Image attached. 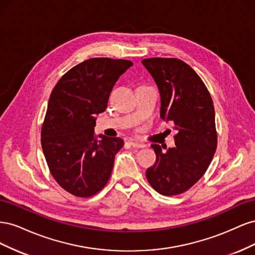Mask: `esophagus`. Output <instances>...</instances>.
<instances>
[{"label": "esophagus", "instance_id": "34e87169", "mask_svg": "<svg viewBox=\"0 0 255 255\" xmlns=\"http://www.w3.org/2000/svg\"><path fill=\"white\" fill-rule=\"evenodd\" d=\"M130 145L134 146V148H144L145 144L141 143V142H137V141H129Z\"/></svg>", "mask_w": 255, "mask_h": 255}]
</instances>
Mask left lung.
Here are the masks:
<instances>
[{
    "label": "left lung",
    "instance_id": "left-lung-1",
    "mask_svg": "<svg viewBox=\"0 0 255 255\" xmlns=\"http://www.w3.org/2000/svg\"><path fill=\"white\" fill-rule=\"evenodd\" d=\"M142 65L155 81L160 96V118L173 121L175 146H151L156 161L146 169L151 186L160 195L188 190L205 173L217 148L212 97L200 76L176 58H146Z\"/></svg>",
    "mask_w": 255,
    "mask_h": 255
}]
</instances>
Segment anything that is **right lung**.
Masks as SVG:
<instances>
[{"label": "right lung", "mask_w": 255, "mask_h": 255, "mask_svg": "<svg viewBox=\"0 0 255 255\" xmlns=\"http://www.w3.org/2000/svg\"><path fill=\"white\" fill-rule=\"evenodd\" d=\"M133 63L90 58L61 76L49 99L41 128V145L50 172L68 192L87 198L109 182L119 137L95 136L96 116L105 112L119 76Z\"/></svg>", "instance_id": "obj_1"}]
</instances>
